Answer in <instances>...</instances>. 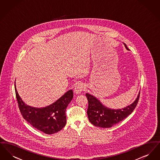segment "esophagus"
<instances>
[{"label":"esophagus","mask_w":160,"mask_h":160,"mask_svg":"<svg viewBox=\"0 0 160 160\" xmlns=\"http://www.w3.org/2000/svg\"><path fill=\"white\" fill-rule=\"evenodd\" d=\"M84 89V84L82 83H79L74 88V92L76 94H79L83 91Z\"/></svg>","instance_id":"esophagus-1"}]
</instances>
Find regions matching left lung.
I'll return each mask as SVG.
<instances>
[{"instance_id": "1", "label": "left lung", "mask_w": 160, "mask_h": 160, "mask_svg": "<svg viewBox=\"0 0 160 160\" xmlns=\"http://www.w3.org/2000/svg\"><path fill=\"white\" fill-rule=\"evenodd\" d=\"M127 50H129L125 44ZM88 101L87 113L92 124L101 128H110L131 114L135 109L139 100L140 93L135 101L121 109H111L103 106L98 99L89 93L86 94Z\"/></svg>"}]
</instances>
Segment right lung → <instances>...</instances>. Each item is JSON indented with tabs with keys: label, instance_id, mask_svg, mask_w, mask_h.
Returning <instances> with one entry per match:
<instances>
[{
	"label": "right lung",
	"instance_id": "1",
	"mask_svg": "<svg viewBox=\"0 0 160 160\" xmlns=\"http://www.w3.org/2000/svg\"><path fill=\"white\" fill-rule=\"evenodd\" d=\"M16 98L23 118L32 127L52 134L61 131L66 125V108L73 98V92L69 90L50 106L38 108L25 104L16 89Z\"/></svg>",
	"mask_w": 160,
	"mask_h": 160
}]
</instances>
